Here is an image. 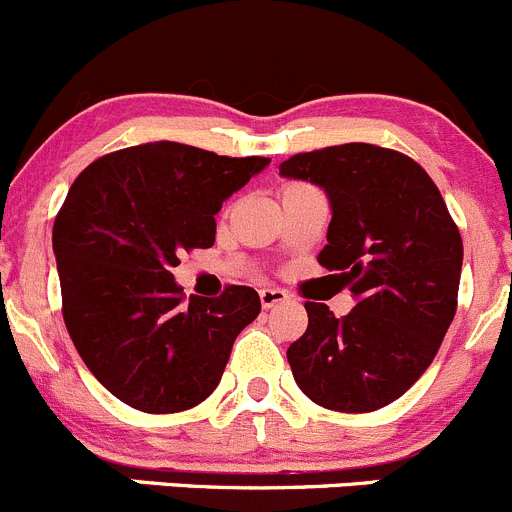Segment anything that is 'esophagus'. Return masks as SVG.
<instances>
[{"instance_id":"34e87169","label":"esophagus","mask_w":512,"mask_h":512,"mask_svg":"<svg viewBox=\"0 0 512 512\" xmlns=\"http://www.w3.org/2000/svg\"><path fill=\"white\" fill-rule=\"evenodd\" d=\"M285 300H290V295L285 293V290H280V288H262L260 290V303L265 310L275 308V305L285 303Z\"/></svg>"}]
</instances>
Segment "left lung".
Returning <instances> with one entry per match:
<instances>
[{"instance_id": "8db88e82", "label": "left lung", "mask_w": 512, "mask_h": 512, "mask_svg": "<svg viewBox=\"0 0 512 512\" xmlns=\"http://www.w3.org/2000/svg\"><path fill=\"white\" fill-rule=\"evenodd\" d=\"M331 202L318 262L356 298L343 318L305 303L308 328L288 348L303 394L336 412H374L427 371L457 310L462 237L427 171L409 156L343 143L280 164Z\"/></svg>"}]
</instances>
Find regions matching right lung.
<instances>
[{"mask_svg": "<svg viewBox=\"0 0 512 512\" xmlns=\"http://www.w3.org/2000/svg\"><path fill=\"white\" fill-rule=\"evenodd\" d=\"M267 164L154 141L100 156L70 186L52 227L62 318L90 374L128 407L184 412L217 389L260 295L229 285L184 305L171 267L214 245V214Z\"/></svg>", "mask_w": 512, "mask_h": 512, "instance_id": "add662e5", "label": "right lung"}]
</instances>
